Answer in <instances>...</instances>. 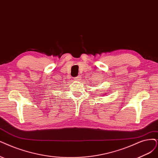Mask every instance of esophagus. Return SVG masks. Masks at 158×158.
I'll return each instance as SVG.
<instances>
[{
  "mask_svg": "<svg viewBox=\"0 0 158 158\" xmlns=\"http://www.w3.org/2000/svg\"><path fill=\"white\" fill-rule=\"evenodd\" d=\"M81 76L80 75H78L77 77H75V80H77V81H80L81 80Z\"/></svg>",
  "mask_w": 158,
  "mask_h": 158,
  "instance_id": "obj_1",
  "label": "esophagus"
}]
</instances>
